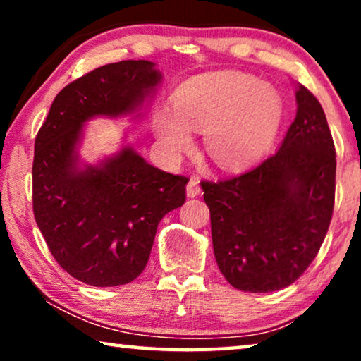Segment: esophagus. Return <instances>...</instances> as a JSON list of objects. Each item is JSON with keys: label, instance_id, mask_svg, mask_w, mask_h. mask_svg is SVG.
<instances>
[{"label": "esophagus", "instance_id": "34e87169", "mask_svg": "<svg viewBox=\"0 0 361 361\" xmlns=\"http://www.w3.org/2000/svg\"><path fill=\"white\" fill-rule=\"evenodd\" d=\"M187 197H197L200 194V185H199V177H190V180L187 182Z\"/></svg>", "mask_w": 361, "mask_h": 361}]
</instances>
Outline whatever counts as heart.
Here are the masks:
<instances>
[{
	"label": "heart",
	"instance_id": "obj_1",
	"mask_svg": "<svg viewBox=\"0 0 361 361\" xmlns=\"http://www.w3.org/2000/svg\"><path fill=\"white\" fill-rule=\"evenodd\" d=\"M284 105L273 87L248 75H226L187 87L176 110L162 106L154 128L171 152L192 146V130L205 133L209 156L235 169L256 159L278 135Z\"/></svg>",
	"mask_w": 361,
	"mask_h": 361
}]
</instances>
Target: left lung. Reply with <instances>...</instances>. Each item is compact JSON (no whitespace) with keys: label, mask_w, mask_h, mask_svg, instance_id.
<instances>
[{"label":"left lung","mask_w":361,"mask_h":361,"mask_svg":"<svg viewBox=\"0 0 361 361\" xmlns=\"http://www.w3.org/2000/svg\"><path fill=\"white\" fill-rule=\"evenodd\" d=\"M295 102L279 151L238 176L202 182L216 264L246 293L293 284L317 256L332 220L337 161L327 118L304 85Z\"/></svg>","instance_id":"8db88e82"}]
</instances>
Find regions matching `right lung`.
I'll use <instances>...</instances> for the list:
<instances>
[{
	"mask_svg": "<svg viewBox=\"0 0 361 361\" xmlns=\"http://www.w3.org/2000/svg\"><path fill=\"white\" fill-rule=\"evenodd\" d=\"M161 78L149 61L98 67L57 93L36 136L34 219L61 268L85 284L136 279L162 216L185 202L189 179L147 164L130 146L98 166L78 162L85 121L136 111Z\"/></svg>",
	"mask_w": 361,
	"mask_h": 361,
	"instance_id": "add662e5",
	"label": "right lung"
}]
</instances>
